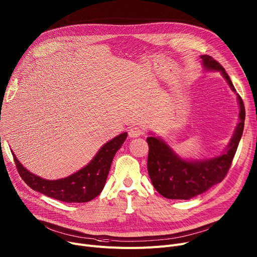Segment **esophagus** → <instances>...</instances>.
Wrapping results in <instances>:
<instances>
[{
	"mask_svg": "<svg viewBox=\"0 0 257 257\" xmlns=\"http://www.w3.org/2000/svg\"><path fill=\"white\" fill-rule=\"evenodd\" d=\"M143 134H144V130L141 126H133L128 131V135H130V137H132V138H137Z\"/></svg>",
	"mask_w": 257,
	"mask_h": 257,
	"instance_id": "1",
	"label": "esophagus"
}]
</instances>
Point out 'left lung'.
Returning a JSON list of instances; mask_svg holds the SVG:
<instances>
[{
  "instance_id": "1",
  "label": "left lung",
  "mask_w": 257,
  "mask_h": 257,
  "mask_svg": "<svg viewBox=\"0 0 257 257\" xmlns=\"http://www.w3.org/2000/svg\"><path fill=\"white\" fill-rule=\"evenodd\" d=\"M206 69L221 71L232 91L235 92L229 75L223 66L208 55L201 56ZM239 103V122L225 153L217 158L205 161L188 162L180 159L160 138L146 139L149 152L147 170L156 190L168 199H190L206 192L221 183L229 171L232 160L243 135L245 124V107L242 97L237 94Z\"/></svg>"
}]
</instances>
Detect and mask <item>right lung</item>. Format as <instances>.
<instances>
[{"label": "right lung", "mask_w": 257, "mask_h": 257, "mask_svg": "<svg viewBox=\"0 0 257 257\" xmlns=\"http://www.w3.org/2000/svg\"><path fill=\"white\" fill-rule=\"evenodd\" d=\"M126 137L127 133L117 136L99 149L86 167L68 177L57 180L43 179L29 172L13 153L12 156L21 177L30 188L63 202H88L94 199L102 191L114 156Z\"/></svg>", "instance_id": "obj_1"}]
</instances>
